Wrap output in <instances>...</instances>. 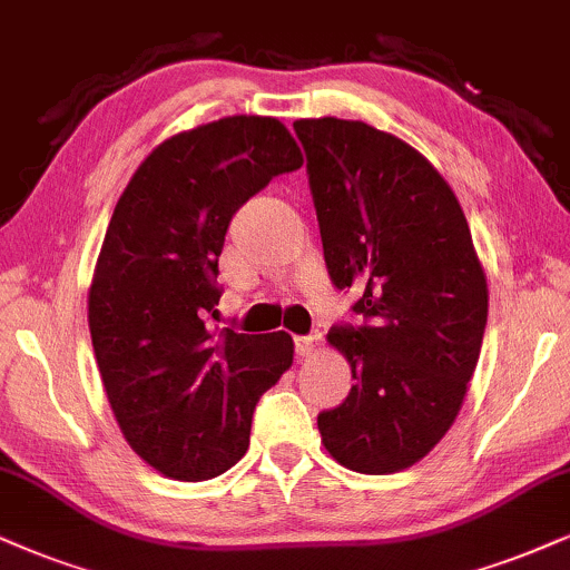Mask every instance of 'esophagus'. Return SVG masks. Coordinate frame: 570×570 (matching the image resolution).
Masks as SVG:
<instances>
[{"instance_id":"esophagus-1","label":"esophagus","mask_w":570,"mask_h":570,"mask_svg":"<svg viewBox=\"0 0 570 570\" xmlns=\"http://www.w3.org/2000/svg\"><path fill=\"white\" fill-rule=\"evenodd\" d=\"M294 352L299 357H313L318 352V336H294Z\"/></svg>"}]
</instances>
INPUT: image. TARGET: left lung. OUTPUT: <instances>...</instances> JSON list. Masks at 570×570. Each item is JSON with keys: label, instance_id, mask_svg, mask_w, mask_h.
Masks as SVG:
<instances>
[{"label": "left lung", "instance_id": "1", "mask_svg": "<svg viewBox=\"0 0 570 570\" xmlns=\"http://www.w3.org/2000/svg\"><path fill=\"white\" fill-rule=\"evenodd\" d=\"M323 257L357 289L360 326H331L355 386L318 413L331 458L397 473L434 450L476 371L489 292L460 202L426 157L360 120H297Z\"/></svg>", "mask_w": 570, "mask_h": 570}]
</instances>
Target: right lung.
Returning a JSON list of instances; mask_svg holds the SVG:
<instances>
[{
    "label": "right lung",
    "instance_id": "right-lung-1",
    "mask_svg": "<svg viewBox=\"0 0 570 570\" xmlns=\"http://www.w3.org/2000/svg\"><path fill=\"white\" fill-rule=\"evenodd\" d=\"M299 165L284 124L234 115L163 141L115 205L89 292L91 344L126 442L168 479L239 463L257 400L292 365L286 331L213 321L232 218Z\"/></svg>",
    "mask_w": 570,
    "mask_h": 570
}]
</instances>
